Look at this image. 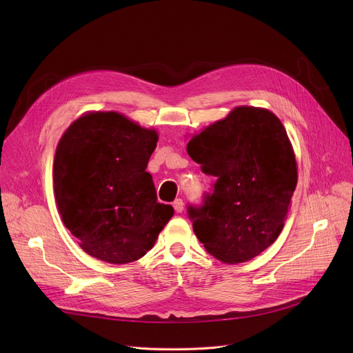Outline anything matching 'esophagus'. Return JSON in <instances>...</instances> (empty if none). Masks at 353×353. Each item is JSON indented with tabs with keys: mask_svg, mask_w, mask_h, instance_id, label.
<instances>
[{
	"mask_svg": "<svg viewBox=\"0 0 353 353\" xmlns=\"http://www.w3.org/2000/svg\"><path fill=\"white\" fill-rule=\"evenodd\" d=\"M183 206H184V205H183V200H181V199H176V200H174L173 208H174V210H176L177 213H181V212H183V209H184Z\"/></svg>",
	"mask_w": 353,
	"mask_h": 353,
	"instance_id": "obj_1",
	"label": "esophagus"
}]
</instances>
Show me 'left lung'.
<instances>
[{
  "mask_svg": "<svg viewBox=\"0 0 353 353\" xmlns=\"http://www.w3.org/2000/svg\"><path fill=\"white\" fill-rule=\"evenodd\" d=\"M189 156L214 176L205 206L189 208L199 242L217 261H252L279 237L298 183V164L282 121L270 110L234 107L193 134Z\"/></svg>",
  "mask_w": 353,
  "mask_h": 353,
  "instance_id": "left-lung-1",
  "label": "left lung"
}]
</instances>
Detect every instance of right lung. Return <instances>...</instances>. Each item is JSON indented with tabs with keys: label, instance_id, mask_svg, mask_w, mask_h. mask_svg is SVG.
I'll list each match as a JSON object with an SVG mask.
<instances>
[{
	"label": "right lung",
	"instance_id": "1",
	"mask_svg": "<svg viewBox=\"0 0 353 353\" xmlns=\"http://www.w3.org/2000/svg\"><path fill=\"white\" fill-rule=\"evenodd\" d=\"M159 141L117 111H87L63 133L52 164L54 196L80 248L125 265L150 250L174 210L157 201L147 163Z\"/></svg>",
	"mask_w": 353,
	"mask_h": 353
}]
</instances>
